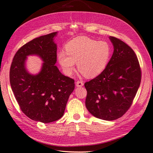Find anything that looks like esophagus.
I'll list each match as a JSON object with an SVG mask.
<instances>
[{"mask_svg": "<svg viewBox=\"0 0 153 153\" xmlns=\"http://www.w3.org/2000/svg\"><path fill=\"white\" fill-rule=\"evenodd\" d=\"M84 85V83L82 81H77L76 83V85L77 87H82Z\"/></svg>", "mask_w": 153, "mask_h": 153, "instance_id": "esophagus-1", "label": "esophagus"}]
</instances>
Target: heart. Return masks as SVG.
Listing matches in <instances>:
<instances>
[{"label": "heart", "instance_id": "1", "mask_svg": "<svg viewBox=\"0 0 153 153\" xmlns=\"http://www.w3.org/2000/svg\"><path fill=\"white\" fill-rule=\"evenodd\" d=\"M65 52L58 53V60L63 72L70 76L78 68L86 77H94L105 69L111 54L109 44L88 37H79L68 42Z\"/></svg>", "mask_w": 153, "mask_h": 153}]
</instances>
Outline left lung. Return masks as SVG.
Returning <instances> with one entry per match:
<instances>
[{
	"label": "left lung",
	"instance_id": "1",
	"mask_svg": "<svg viewBox=\"0 0 153 153\" xmlns=\"http://www.w3.org/2000/svg\"><path fill=\"white\" fill-rule=\"evenodd\" d=\"M114 52L105 69L85 83L86 107L99 119L112 121L130 109L141 81V68L134 50L114 37Z\"/></svg>",
	"mask_w": 153,
	"mask_h": 153
}]
</instances>
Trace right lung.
<instances>
[{"instance_id":"obj_1","label":"right lung","mask_w":153,"mask_h":153,"mask_svg":"<svg viewBox=\"0 0 153 153\" xmlns=\"http://www.w3.org/2000/svg\"><path fill=\"white\" fill-rule=\"evenodd\" d=\"M57 32L42 36L24 44L14 56L9 72L12 90L22 111L30 119L44 123L63 116L68 98L74 90L73 79L55 66ZM37 54L44 63L41 72L31 75L26 70V56Z\"/></svg>"}]
</instances>
